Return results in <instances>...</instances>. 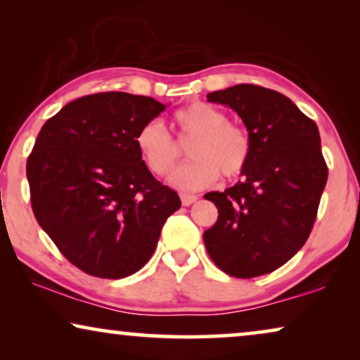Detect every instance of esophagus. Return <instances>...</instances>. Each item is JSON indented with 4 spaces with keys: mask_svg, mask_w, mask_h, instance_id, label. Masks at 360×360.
<instances>
[{
    "mask_svg": "<svg viewBox=\"0 0 360 360\" xmlns=\"http://www.w3.org/2000/svg\"><path fill=\"white\" fill-rule=\"evenodd\" d=\"M180 198H181V205H184V206H190V205H193L196 200H198V196H196V195H186V193H181V195H180Z\"/></svg>",
    "mask_w": 360,
    "mask_h": 360,
    "instance_id": "1",
    "label": "esophagus"
}]
</instances>
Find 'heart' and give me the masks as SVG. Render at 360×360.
<instances>
[{
	"mask_svg": "<svg viewBox=\"0 0 360 360\" xmlns=\"http://www.w3.org/2000/svg\"><path fill=\"white\" fill-rule=\"evenodd\" d=\"M181 137H193L186 154L188 164L170 176V184L184 191H196L218 180L219 172L234 176L243 172L250 154V141L243 127L229 122L218 108L191 103L176 111ZM136 146L146 165L155 175H167L179 160V146L159 120L147 121L136 134Z\"/></svg>",
	"mask_w": 360,
	"mask_h": 360,
	"instance_id": "obj_1",
	"label": "heart"
}]
</instances>
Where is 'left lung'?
I'll return each mask as SVG.
<instances>
[{
    "label": "left lung",
    "instance_id": "1",
    "mask_svg": "<svg viewBox=\"0 0 360 360\" xmlns=\"http://www.w3.org/2000/svg\"><path fill=\"white\" fill-rule=\"evenodd\" d=\"M238 112L250 154L238 184L210 191L218 221L203 240L231 277L252 278L288 262L311 233L328 180L316 122L282 93L234 85L206 95Z\"/></svg>",
    "mask_w": 360,
    "mask_h": 360
}]
</instances>
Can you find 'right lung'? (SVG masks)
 <instances>
[{
  "instance_id": "right-lung-1",
  "label": "right lung",
  "mask_w": 360,
  "mask_h": 360,
  "mask_svg": "<svg viewBox=\"0 0 360 360\" xmlns=\"http://www.w3.org/2000/svg\"><path fill=\"white\" fill-rule=\"evenodd\" d=\"M165 110L122 91L82 96L47 120L27 159L32 211L58 250L88 275L124 278L154 254L180 208L154 179L136 134Z\"/></svg>"
}]
</instances>
